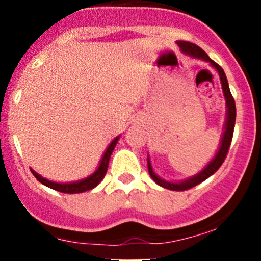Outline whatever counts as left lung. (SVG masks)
Returning a JSON list of instances; mask_svg holds the SVG:
<instances>
[{
    "mask_svg": "<svg viewBox=\"0 0 261 261\" xmlns=\"http://www.w3.org/2000/svg\"><path fill=\"white\" fill-rule=\"evenodd\" d=\"M177 44L179 45L181 53H184L186 55H189L191 58L194 59L203 60V62L210 63L216 70H217L218 75H220L221 86H222L223 96H225L226 101V121L225 126H223V133L221 136L220 146H218L217 151H216L215 156L212 158L211 162L203 168L199 173H197L193 177H189L187 179L180 180V181H169L165 180L163 178H160L156 173L154 172L151 167V162H150V158L147 155V169H149L150 177L152 178V180L156 184H159L163 188L170 189V191H186V189L192 188V187L197 186V184L202 183L203 180H206L207 178L211 177L213 173L217 172L218 168L222 165L223 160H225L226 155H227L228 147H230L231 140H232L233 135V128H235V121H236V106H235V99H233L232 94L230 92V87H228L227 78H226L225 72H223L222 68L217 64L216 62H213L211 58L206 54L204 50H202L198 45L193 43H189V41H177Z\"/></svg>",
    "mask_w": 261,
    "mask_h": 261,
    "instance_id": "8db88e82",
    "label": "left lung"
}]
</instances>
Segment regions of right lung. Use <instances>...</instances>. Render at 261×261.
Segmentation results:
<instances>
[{
  "instance_id": "add662e5",
  "label": "right lung",
  "mask_w": 261,
  "mask_h": 261,
  "mask_svg": "<svg viewBox=\"0 0 261 261\" xmlns=\"http://www.w3.org/2000/svg\"><path fill=\"white\" fill-rule=\"evenodd\" d=\"M118 139H120V135L116 136L114 140L110 143V145L107 146L106 151H105L103 155H102V159H101V162H99L98 168H97V169L94 170L91 175H88V177L83 178V179H81V180L68 181V183H58V181H53V180L46 179V178L41 177V175L38 174V173H36L34 169H30V170H31V173L35 175L36 179L40 181V183H43L44 186L49 187V188H51V189H55V191H58V192L73 194V193H82V192L89 191V189H92V188H94L96 186H98V184L101 183V180L105 178V175H106L107 168H109L110 156H111L112 151H114Z\"/></svg>"
}]
</instances>
